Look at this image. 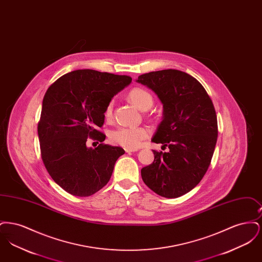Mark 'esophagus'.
<instances>
[{
    "label": "esophagus",
    "mask_w": 262,
    "mask_h": 262,
    "mask_svg": "<svg viewBox=\"0 0 262 262\" xmlns=\"http://www.w3.org/2000/svg\"><path fill=\"white\" fill-rule=\"evenodd\" d=\"M125 151L126 153H129V152H135L137 151V149H130V148H125Z\"/></svg>",
    "instance_id": "obj_1"
}]
</instances>
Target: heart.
<instances>
[{
	"instance_id": "1",
	"label": "heart",
	"mask_w": 262,
	"mask_h": 262,
	"mask_svg": "<svg viewBox=\"0 0 262 262\" xmlns=\"http://www.w3.org/2000/svg\"><path fill=\"white\" fill-rule=\"evenodd\" d=\"M138 109L141 111H146L153 104V97L149 91L141 88H135L130 89L127 95ZM113 114V102L111 101L105 110L106 118H111ZM148 128L144 126H120L110 133L109 138L114 144L123 146L125 148L136 149L143 139L149 137Z\"/></svg>"
}]
</instances>
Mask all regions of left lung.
I'll list each match as a JSON object with an SVG mask.
<instances>
[{"instance_id":"obj_1","label":"left lung","mask_w":262,"mask_h":262,"mask_svg":"<svg viewBox=\"0 0 262 262\" xmlns=\"http://www.w3.org/2000/svg\"><path fill=\"white\" fill-rule=\"evenodd\" d=\"M163 104V120L152 138L168 146L153 150L154 161L141 169L144 184L155 193L176 199L199 185L215 149L218 125L211 99L200 81L178 70L139 75Z\"/></svg>"}]
</instances>
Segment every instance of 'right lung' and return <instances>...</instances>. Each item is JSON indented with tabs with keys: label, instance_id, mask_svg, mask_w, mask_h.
<instances>
[{
	"label": "right lung",
	"instance_id": "obj_1",
	"mask_svg": "<svg viewBox=\"0 0 262 262\" xmlns=\"http://www.w3.org/2000/svg\"><path fill=\"white\" fill-rule=\"evenodd\" d=\"M132 77L94 70H77L58 78L46 91L38 137L41 157L51 178L67 192L89 196L109 182L122 147L100 143L89 148L88 139L104 141L98 130L114 95Z\"/></svg>",
	"mask_w": 262,
	"mask_h": 262
}]
</instances>
